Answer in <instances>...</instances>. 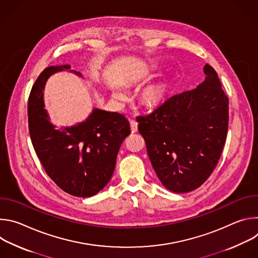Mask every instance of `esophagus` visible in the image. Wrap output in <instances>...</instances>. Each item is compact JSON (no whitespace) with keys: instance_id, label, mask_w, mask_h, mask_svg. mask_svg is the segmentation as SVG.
Returning <instances> with one entry per match:
<instances>
[{"instance_id":"34e87169","label":"esophagus","mask_w":258,"mask_h":258,"mask_svg":"<svg viewBox=\"0 0 258 258\" xmlns=\"http://www.w3.org/2000/svg\"><path fill=\"white\" fill-rule=\"evenodd\" d=\"M130 124H131L132 133H137V131H138V122L133 119V120L130 121Z\"/></svg>"}]
</instances>
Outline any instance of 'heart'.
I'll return each instance as SVG.
<instances>
[{
    "mask_svg": "<svg viewBox=\"0 0 258 258\" xmlns=\"http://www.w3.org/2000/svg\"><path fill=\"white\" fill-rule=\"evenodd\" d=\"M157 94H158V92H157L156 89H151V90L148 91V93H147V96H148L151 99H154V98H156ZM122 96H123V94L120 91H118V90L114 91V97L115 98H121Z\"/></svg>",
    "mask_w": 258,
    "mask_h": 258,
    "instance_id": "heart-1",
    "label": "heart"
}]
</instances>
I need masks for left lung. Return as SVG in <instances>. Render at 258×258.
Returning <instances> with one entry per match:
<instances>
[{"instance_id":"left-lung-1","label":"left lung","mask_w":258,"mask_h":258,"mask_svg":"<svg viewBox=\"0 0 258 258\" xmlns=\"http://www.w3.org/2000/svg\"><path fill=\"white\" fill-rule=\"evenodd\" d=\"M196 89L167 97L148 115L137 117L152 166L174 193L199 188L215 168L226 143L229 99L216 71L206 64Z\"/></svg>"}]
</instances>
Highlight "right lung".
<instances>
[{"mask_svg":"<svg viewBox=\"0 0 258 258\" xmlns=\"http://www.w3.org/2000/svg\"><path fill=\"white\" fill-rule=\"evenodd\" d=\"M69 68L49 66L35 81L28 98V130L34 151L56 185L70 195L91 197L111 179L131 128L124 115L96 108L85 121L56 130L44 108L43 90L53 73Z\"/></svg>","mask_w":258,"mask_h":258,"instance_id":"obj_1","label":"right lung"}]
</instances>
